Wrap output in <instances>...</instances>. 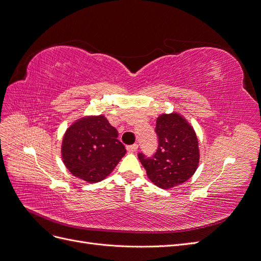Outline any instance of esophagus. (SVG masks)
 I'll list each match as a JSON object with an SVG mask.
<instances>
[{
    "label": "esophagus",
    "instance_id": "34e87169",
    "mask_svg": "<svg viewBox=\"0 0 261 261\" xmlns=\"http://www.w3.org/2000/svg\"><path fill=\"white\" fill-rule=\"evenodd\" d=\"M126 149H127L128 152H136L137 149H138V145L137 144H134V145H130V146H127L126 147Z\"/></svg>",
    "mask_w": 261,
    "mask_h": 261
}]
</instances>
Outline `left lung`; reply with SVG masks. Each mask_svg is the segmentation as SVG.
Here are the masks:
<instances>
[{
	"mask_svg": "<svg viewBox=\"0 0 261 261\" xmlns=\"http://www.w3.org/2000/svg\"><path fill=\"white\" fill-rule=\"evenodd\" d=\"M158 149L152 156L138 158L153 184L169 189L184 183L198 168V139L193 127L177 113L156 118Z\"/></svg>",
	"mask_w": 261,
	"mask_h": 261,
	"instance_id": "obj_1",
	"label": "left lung"
}]
</instances>
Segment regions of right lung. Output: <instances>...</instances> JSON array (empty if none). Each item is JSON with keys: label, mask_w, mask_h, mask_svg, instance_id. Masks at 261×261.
Here are the masks:
<instances>
[{"label": "right lung", "mask_w": 261, "mask_h": 261, "mask_svg": "<svg viewBox=\"0 0 261 261\" xmlns=\"http://www.w3.org/2000/svg\"><path fill=\"white\" fill-rule=\"evenodd\" d=\"M117 136V130L103 115L81 118L63 138V162L73 175L89 183L100 181L126 153Z\"/></svg>", "instance_id": "add662e5"}]
</instances>
